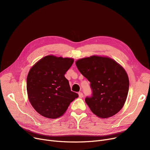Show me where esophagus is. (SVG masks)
<instances>
[{"label": "esophagus", "instance_id": "esophagus-1", "mask_svg": "<svg viewBox=\"0 0 150 150\" xmlns=\"http://www.w3.org/2000/svg\"><path fill=\"white\" fill-rule=\"evenodd\" d=\"M78 96H79V97L81 98L83 97V94L82 92H79V93H78Z\"/></svg>", "mask_w": 150, "mask_h": 150}]
</instances>
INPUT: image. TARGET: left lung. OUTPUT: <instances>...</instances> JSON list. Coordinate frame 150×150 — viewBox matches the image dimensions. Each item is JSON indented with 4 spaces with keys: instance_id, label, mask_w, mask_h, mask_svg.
Returning <instances> with one entry per match:
<instances>
[{
    "instance_id": "8db88e82",
    "label": "left lung",
    "mask_w": 150,
    "mask_h": 150,
    "mask_svg": "<svg viewBox=\"0 0 150 150\" xmlns=\"http://www.w3.org/2000/svg\"><path fill=\"white\" fill-rule=\"evenodd\" d=\"M80 73L91 83L92 96L85 98L91 111L102 119L119 112L127 100L129 78L125 70L112 59L92 56L75 62Z\"/></svg>"
}]
</instances>
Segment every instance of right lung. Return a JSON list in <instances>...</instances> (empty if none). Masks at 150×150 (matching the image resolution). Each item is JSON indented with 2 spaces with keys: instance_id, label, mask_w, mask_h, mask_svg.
I'll return each instance as SVG.
<instances>
[{
  "instance_id": "add662e5",
  "label": "right lung",
  "mask_w": 150,
  "mask_h": 150,
  "mask_svg": "<svg viewBox=\"0 0 150 150\" xmlns=\"http://www.w3.org/2000/svg\"><path fill=\"white\" fill-rule=\"evenodd\" d=\"M73 58L46 56L30 70L27 78L29 101L41 115L57 119L66 111L78 97L71 91L65 74L74 63Z\"/></svg>"
}]
</instances>
